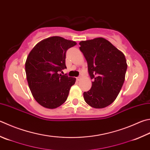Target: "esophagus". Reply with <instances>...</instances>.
<instances>
[{
    "label": "esophagus",
    "mask_w": 150,
    "mask_h": 150,
    "mask_svg": "<svg viewBox=\"0 0 150 150\" xmlns=\"http://www.w3.org/2000/svg\"><path fill=\"white\" fill-rule=\"evenodd\" d=\"M76 79H77V80H78V81H80V79H81V76H79V77H78V78H76Z\"/></svg>",
    "instance_id": "obj_1"
}]
</instances>
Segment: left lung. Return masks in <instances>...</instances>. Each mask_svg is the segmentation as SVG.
<instances>
[{"instance_id": "8db88e82", "label": "left lung", "mask_w": 150, "mask_h": 150, "mask_svg": "<svg viewBox=\"0 0 150 150\" xmlns=\"http://www.w3.org/2000/svg\"><path fill=\"white\" fill-rule=\"evenodd\" d=\"M92 86L83 93L85 101L95 108L109 106L117 98L125 81L127 64L125 55L104 38L81 41Z\"/></svg>"}]
</instances>
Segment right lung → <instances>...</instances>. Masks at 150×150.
I'll list each match as a JSON object with an SVG mask.
<instances>
[{
    "instance_id": "1",
    "label": "right lung",
    "mask_w": 150,
    "mask_h": 150,
    "mask_svg": "<svg viewBox=\"0 0 150 150\" xmlns=\"http://www.w3.org/2000/svg\"><path fill=\"white\" fill-rule=\"evenodd\" d=\"M76 45L60 36L44 39L28 55L25 72L29 89L36 101L44 108L54 109L67 99L76 78L59 74L67 69L66 52Z\"/></svg>"
}]
</instances>
